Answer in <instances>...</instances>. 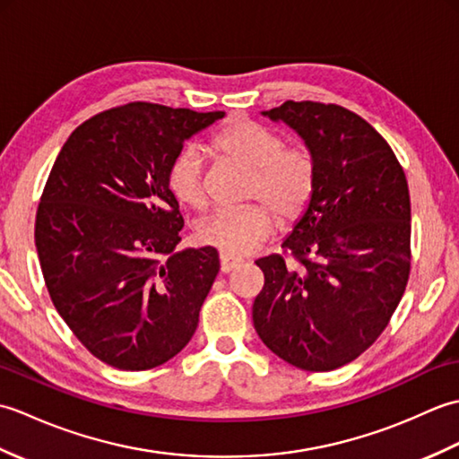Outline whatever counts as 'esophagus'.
<instances>
[{
  "label": "esophagus",
  "mask_w": 459,
  "mask_h": 459,
  "mask_svg": "<svg viewBox=\"0 0 459 459\" xmlns=\"http://www.w3.org/2000/svg\"><path fill=\"white\" fill-rule=\"evenodd\" d=\"M240 264H242L240 258H232L229 255H221V272H224V274H229V272L238 268Z\"/></svg>",
  "instance_id": "1"
}]
</instances>
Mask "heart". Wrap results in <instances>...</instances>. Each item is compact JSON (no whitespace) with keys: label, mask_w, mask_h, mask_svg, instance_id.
<instances>
[{"label":"heart","mask_w":459,"mask_h":459,"mask_svg":"<svg viewBox=\"0 0 459 459\" xmlns=\"http://www.w3.org/2000/svg\"><path fill=\"white\" fill-rule=\"evenodd\" d=\"M211 150L250 169L247 199L260 203L209 214L199 224L204 245L222 255L245 256L276 230V222L291 227L304 217L317 183L316 158L304 145H286L268 126L237 118L212 135ZM168 187L185 207L203 209L207 204L203 155L195 145H185L169 163Z\"/></svg>","instance_id":"heart-1"}]
</instances>
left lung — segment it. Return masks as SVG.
Instances as JSON below:
<instances>
[{
    "mask_svg": "<svg viewBox=\"0 0 459 459\" xmlns=\"http://www.w3.org/2000/svg\"><path fill=\"white\" fill-rule=\"evenodd\" d=\"M304 138L317 183L284 255L256 260L252 306L272 353L309 373L355 360L391 321L411 276V193L373 126L337 104L288 100L264 112Z\"/></svg>",
    "mask_w": 459,
    "mask_h": 459,
    "instance_id": "left-lung-1",
    "label": "left lung"
}]
</instances>
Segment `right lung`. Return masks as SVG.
<instances>
[{
    "mask_svg": "<svg viewBox=\"0 0 459 459\" xmlns=\"http://www.w3.org/2000/svg\"><path fill=\"white\" fill-rule=\"evenodd\" d=\"M222 116L130 102L82 122L56 155L37 207V255L58 316L106 365L160 367L197 329L219 252H173L183 217L168 169Z\"/></svg>",
    "mask_w": 459,
    "mask_h": 459,
    "instance_id": "1",
    "label": "right lung"
}]
</instances>
